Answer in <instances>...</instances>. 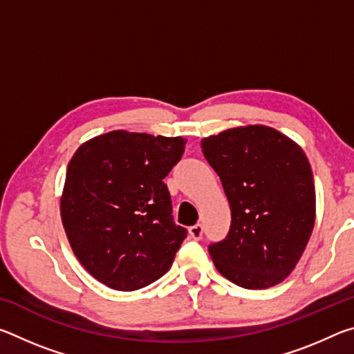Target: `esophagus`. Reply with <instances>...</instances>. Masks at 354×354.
Here are the masks:
<instances>
[{"instance_id":"obj_1","label":"esophagus","mask_w":354,"mask_h":354,"mask_svg":"<svg viewBox=\"0 0 354 354\" xmlns=\"http://www.w3.org/2000/svg\"><path fill=\"white\" fill-rule=\"evenodd\" d=\"M189 234L192 239H195V241H200V239L203 237V225L196 223L194 226L189 227Z\"/></svg>"}]
</instances>
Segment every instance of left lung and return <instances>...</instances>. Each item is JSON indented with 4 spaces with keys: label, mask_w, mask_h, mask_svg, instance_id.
<instances>
[{
    "label": "left lung",
    "mask_w": 354,
    "mask_h": 354,
    "mask_svg": "<svg viewBox=\"0 0 354 354\" xmlns=\"http://www.w3.org/2000/svg\"><path fill=\"white\" fill-rule=\"evenodd\" d=\"M231 207L223 241L209 245L217 270L243 289L289 277L315 223L314 176L306 154L279 131L251 124L201 140Z\"/></svg>",
    "instance_id": "1"
}]
</instances>
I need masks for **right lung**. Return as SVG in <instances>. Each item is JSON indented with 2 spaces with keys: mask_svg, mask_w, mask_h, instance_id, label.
<instances>
[{
  "mask_svg": "<svg viewBox=\"0 0 354 354\" xmlns=\"http://www.w3.org/2000/svg\"><path fill=\"white\" fill-rule=\"evenodd\" d=\"M185 142L112 131L82 143L71 158L62 223L77 261L111 289L137 290L164 277L187 237L173 221L164 183Z\"/></svg>",
  "mask_w": 354,
  "mask_h": 354,
  "instance_id": "1",
  "label": "right lung"
}]
</instances>
